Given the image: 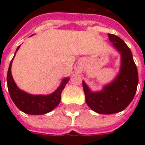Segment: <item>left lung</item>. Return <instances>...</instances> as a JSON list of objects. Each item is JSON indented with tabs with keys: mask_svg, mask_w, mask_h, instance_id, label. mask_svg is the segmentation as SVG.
<instances>
[{
	"mask_svg": "<svg viewBox=\"0 0 145 145\" xmlns=\"http://www.w3.org/2000/svg\"><path fill=\"white\" fill-rule=\"evenodd\" d=\"M109 39L121 54L120 73L99 92H92L85 82L82 83L86 103L93 111L100 114H112L126 109L133 100L138 84L137 67L130 48L116 35L109 34Z\"/></svg>",
	"mask_w": 145,
	"mask_h": 145,
	"instance_id": "obj_1",
	"label": "left lung"
}]
</instances>
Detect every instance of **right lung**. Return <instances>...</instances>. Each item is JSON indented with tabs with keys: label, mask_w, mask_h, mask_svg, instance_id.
<instances>
[{
	"label": "right lung",
	"mask_w": 145,
	"mask_h": 145,
	"mask_svg": "<svg viewBox=\"0 0 145 145\" xmlns=\"http://www.w3.org/2000/svg\"><path fill=\"white\" fill-rule=\"evenodd\" d=\"M19 47L20 46L17 48L16 51H18ZM12 60L13 59L11 60L8 68L7 82L9 94L15 106L21 111L30 115H42L55 109L60 103L61 92L69 81V78H66L63 79L60 87L54 93L49 95H33L28 94L25 91H21L14 83L11 73Z\"/></svg>",
	"instance_id": "add662e5"
}]
</instances>
